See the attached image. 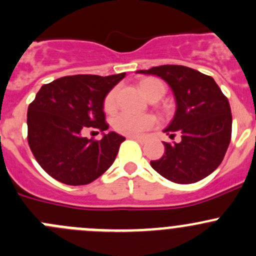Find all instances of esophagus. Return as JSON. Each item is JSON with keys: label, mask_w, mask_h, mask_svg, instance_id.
I'll use <instances>...</instances> for the list:
<instances>
[{"label": "esophagus", "mask_w": 256, "mask_h": 256, "mask_svg": "<svg viewBox=\"0 0 256 256\" xmlns=\"http://www.w3.org/2000/svg\"><path fill=\"white\" fill-rule=\"evenodd\" d=\"M128 138H132V140H136L138 142L144 144L146 142V138H141V136H128Z\"/></svg>", "instance_id": "1"}]
</instances>
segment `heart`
<instances>
[{
	"label": "heart",
	"mask_w": 256,
	"mask_h": 256,
	"mask_svg": "<svg viewBox=\"0 0 256 256\" xmlns=\"http://www.w3.org/2000/svg\"><path fill=\"white\" fill-rule=\"evenodd\" d=\"M158 80L147 78L140 82V88L144 94L148 95L150 90L152 89L154 84H157ZM116 108V89L108 92L104 100L105 112H112ZM157 120L154 115H131L128 112H120L112 118V128L118 132L126 136H138L142 135L147 130L154 128L156 125Z\"/></svg>",
	"instance_id": "1"
}]
</instances>
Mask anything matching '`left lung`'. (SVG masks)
<instances>
[{"instance_id": "obj_1", "label": "left lung", "mask_w": 256, "mask_h": 256, "mask_svg": "<svg viewBox=\"0 0 256 256\" xmlns=\"http://www.w3.org/2000/svg\"><path fill=\"white\" fill-rule=\"evenodd\" d=\"M140 74L160 76L176 99L174 120L164 132L180 142L164 144V154L151 161L152 168L174 183L203 180L222 164L232 138L230 105L212 76L183 66H154Z\"/></svg>"}]
</instances>
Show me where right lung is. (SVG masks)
Masks as SVG:
<instances>
[{
    "mask_svg": "<svg viewBox=\"0 0 256 256\" xmlns=\"http://www.w3.org/2000/svg\"><path fill=\"white\" fill-rule=\"evenodd\" d=\"M126 73L109 76H63L44 84L28 106V144L43 170L62 183L82 186L99 178L114 164L125 138L104 134V100ZM90 127L102 140L81 135Z\"/></svg>",
    "mask_w": 256,
    "mask_h": 256,
    "instance_id": "add662e5",
    "label": "right lung"
}]
</instances>
